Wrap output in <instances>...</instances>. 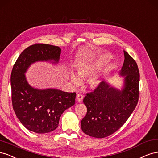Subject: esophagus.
Here are the masks:
<instances>
[{"mask_svg":"<svg viewBox=\"0 0 158 158\" xmlns=\"http://www.w3.org/2000/svg\"><path fill=\"white\" fill-rule=\"evenodd\" d=\"M76 98H77V102H81L83 101V95L81 94H78L77 95V97H76Z\"/></svg>","mask_w":158,"mask_h":158,"instance_id":"obj_1","label":"esophagus"}]
</instances>
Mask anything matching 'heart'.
I'll list each match as a JSON object with an SVG mask.
<instances>
[{
	"mask_svg": "<svg viewBox=\"0 0 158 158\" xmlns=\"http://www.w3.org/2000/svg\"><path fill=\"white\" fill-rule=\"evenodd\" d=\"M111 56L108 54H103L100 55L96 58L93 62L86 64L81 65L78 69L77 73L75 74L72 72L70 74V80L75 86H79L81 83L80 78H86L92 75L96 70H98L102 66L105 65L110 60ZM101 81V77L100 74H96L89 80V85L92 87L97 86Z\"/></svg>",
	"mask_w": 158,
	"mask_h": 158,
	"instance_id": "1",
	"label": "heart"
}]
</instances>
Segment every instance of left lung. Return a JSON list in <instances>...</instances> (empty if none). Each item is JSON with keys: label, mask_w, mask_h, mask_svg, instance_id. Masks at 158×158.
Wrapping results in <instances>:
<instances>
[{"label": "left lung", "mask_w": 158, "mask_h": 158, "mask_svg": "<svg viewBox=\"0 0 158 158\" xmlns=\"http://www.w3.org/2000/svg\"><path fill=\"white\" fill-rule=\"evenodd\" d=\"M124 56V63L119 73L123 77L121 89L103 81L83 99L87 112L81 125L86 135L102 139L114 133L128 119L138 103V66L125 50Z\"/></svg>", "instance_id": "8db88e82"}]
</instances>
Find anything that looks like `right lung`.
Segmentation results:
<instances>
[{"instance_id": "add662e5", "label": "right lung", "mask_w": 158, "mask_h": 158, "mask_svg": "<svg viewBox=\"0 0 158 158\" xmlns=\"http://www.w3.org/2000/svg\"><path fill=\"white\" fill-rule=\"evenodd\" d=\"M61 51V48L56 46L31 45L20 54L12 71L10 82L14 112L25 128L36 133H47L55 130L64 111L75 104V93L52 88H34L29 84L25 76L28 68L35 62L58 64Z\"/></svg>"}]
</instances>
